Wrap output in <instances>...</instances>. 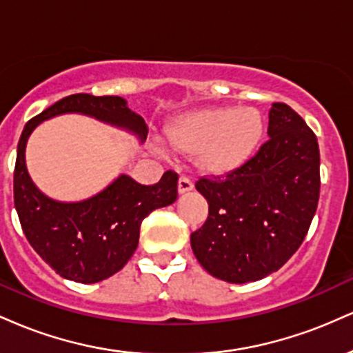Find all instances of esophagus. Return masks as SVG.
<instances>
[{"label":"esophagus","instance_id":"1","mask_svg":"<svg viewBox=\"0 0 353 353\" xmlns=\"http://www.w3.org/2000/svg\"><path fill=\"white\" fill-rule=\"evenodd\" d=\"M192 182H190L188 177H181L179 182H177V192L179 194H185V192H190L192 190Z\"/></svg>","mask_w":353,"mask_h":353}]
</instances>
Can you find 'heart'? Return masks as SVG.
I'll use <instances>...</instances> for the list:
<instances>
[{
  "label": "heart",
  "mask_w": 353,
  "mask_h": 353,
  "mask_svg": "<svg viewBox=\"0 0 353 353\" xmlns=\"http://www.w3.org/2000/svg\"><path fill=\"white\" fill-rule=\"evenodd\" d=\"M264 117L254 108H204L164 128L163 145L176 156H194L208 176H228L250 161L264 137Z\"/></svg>",
  "instance_id": "heart-1"
}]
</instances>
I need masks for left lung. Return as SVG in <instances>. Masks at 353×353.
<instances>
[{
	"label": "left lung",
	"mask_w": 353,
	"mask_h": 353,
	"mask_svg": "<svg viewBox=\"0 0 353 353\" xmlns=\"http://www.w3.org/2000/svg\"><path fill=\"white\" fill-rule=\"evenodd\" d=\"M267 134L269 141L236 172L196 182L209 216L190 234V247L212 277L230 283L261 281L281 269L317 210V137L283 103H272Z\"/></svg>",
	"instance_id": "left-lung-1"
}]
</instances>
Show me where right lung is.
Masks as SVG:
<instances>
[{
  "mask_svg": "<svg viewBox=\"0 0 353 353\" xmlns=\"http://www.w3.org/2000/svg\"><path fill=\"white\" fill-rule=\"evenodd\" d=\"M83 114L131 132L141 143L148 124L119 96L72 94L44 109L24 125L14 168V208L24 236L46 264L68 281L96 283L119 272L139 244L141 224L154 209L177 199V174L164 172L154 185L119 174L88 199L63 202L41 192L26 168V144L44 121Z\"/></svg>",
  "mask_w": 353,
  "mask_h": 353,
  "instance_id": "1",
  "label": "right lung"
}]
</instances>
